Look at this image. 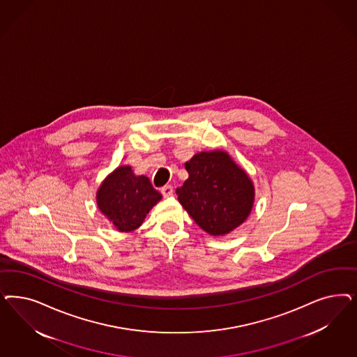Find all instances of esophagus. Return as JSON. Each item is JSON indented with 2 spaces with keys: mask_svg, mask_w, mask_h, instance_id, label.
<instances>
[{
  "mask_svg": "<svg viewBox=\"0 0 357 357\" xmlns=\"http://www.w3.org/2000/svg\"><path fill=\"white\" fill-rule=\"evenodd\" d=\"M161 195L164 197H171L173 195L172 185H165L160 189Z\"/></svg>",
  "mask_w": 357,
  "mask_h": 357,
  "instance_id": "obj_1",
  "label": "esophagus"
}]
</instances>
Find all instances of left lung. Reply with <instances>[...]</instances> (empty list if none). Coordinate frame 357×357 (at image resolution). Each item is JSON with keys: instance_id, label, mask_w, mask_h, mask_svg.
Segmentation results:
<instances>
[{"instance_id": "obj_1", "label": "left lung", "mask_w": 357, "mask_h": 357, "mask_svg": "<svg viewBox=\"0 0 357 357\" xmlns=\"http://www.w3.org/2000/svg\"><path fill=\"white\" fill-rule=\"evenodd\" d=\"M189 178L176 190L197 225L225 235L242 225L253 205L252 181L223 151L199 152L185 164Z\"/></svg>"}]
</instances>
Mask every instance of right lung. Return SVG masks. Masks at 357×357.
Masks as SVG:
<instances>
[{
  "mask_svg": "<svg viewBox=\"0 0 357 357\" xmlns=\"http://www.w3.org/2000/svg\"><path fill=\"white\" fill-rule=\"evenodd\" d=\"M161 199L146 176H135L131 167H119L97 193V205L119 231L135 230Z\"/></svg>",
  "mask_w": 357,
  "mask_h": 357,
  "instance_id": "obj_1",
  "label": "right lung"
}]
</instances>
